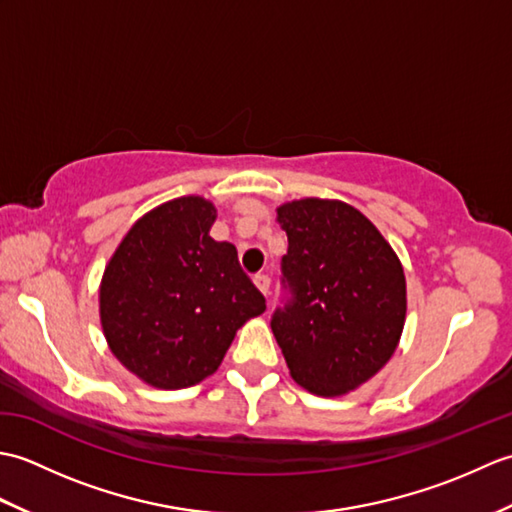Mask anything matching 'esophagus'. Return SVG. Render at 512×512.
<instances>
[{"label":"esophagus","mask_w":512,"mask_h":512,"mask_svg":"<svg viewBox=\"0 0 512 512\" xmlns=\"http://www.w3.org/2000/svg\"><path fill=\"white\" fill-rule=\"evenodd\" d=\"M255 286L264 292V297L270 295V277L268 275H257L255 277Z\"/></svg>","instance_id":"obj_1"}]
</instances>
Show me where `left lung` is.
Masks as SVG:
<instances>
[{"label":"left lung","instance_id":"left-lung-1","mask_svg":"<svg viewBox=\"0 0 512 512\" xmlns=\"http://www.w3.org/2000/svg\"><path fill=\"white\" fill-rule=\"evenodd\" d=\"M288 235L284 299L270 328L292 378L341 396L394 354L407 312L405 273L385 237L354 206L306 198L277 209Z\"/></svg>","mask_w":512,"mask_h":512}]
</instances>
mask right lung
Here are the masks:
<instances>
[{
  "mask_svg": "<svg viewBox=\"0 0 512 512\" xmlns=\"http://www.w3.org/2000/svg\"><path fill=\"white\" fill-rule=\"evenodd\" d=\"M213 220L211 202L171 200L140 217L105 268V339L154 387L182 389L211 376L235 332L266 310L235 246L209 237Z\"/></svg>",
  "mask_w": 512,
  "mask_h": 512,
  "instance_id": "obj_1",
  "label": "right lung"
}]
</instances>
